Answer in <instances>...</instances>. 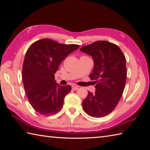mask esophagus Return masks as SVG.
<instances>
[{
    "instance_id": "1",
    "label": "esophagus",
    "mask_w": 150,
    "mask_h": 150,
    "mask_svg": "<svg viewBox=\"0 0 150 150\" xmlns=\"http://www.w3.org/2000/svg\"><path fill=\"white\" fill-rule=\"evenodd\" d=\"M72 89H73V90H77L79 89V86H77L73 85L72 86Z\"/></svg>"
}]
</instances>
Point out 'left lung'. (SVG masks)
Here are the masks:
<instances>
[{
  "label": "left lung",
  "instance_id": "obj_1",
  "mask_svg": "<svg viewBox=\"0 0 150 150\" xmlns=\"http://www.w3.org/2000/svg\"><path fill=\"white\" fill-rule=\"evenodd\" d=\"M80 51L93 59L90 77L96 84L95 92H88L82 107L88 115L103 117L115 108L122 95L127 75L125 56L119 46L104 40L82 47Z\"/></svg>",
  "mask_w": 150,
  "mask_h": 150
}]
</instances>
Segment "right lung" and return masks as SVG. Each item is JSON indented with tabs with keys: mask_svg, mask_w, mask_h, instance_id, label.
I'll return each mask as SVG.
<instances>
[{
	"mask_svg": "<svg viewBox=\"0 0 150 150\" xmlns=\"http://www.w3.org/2000/svg\"><path fill=\"white\" fill-rule=\"evenodd\" d=\"M79 47L76 44L43 39L28 48L22 67V80L28 100L37 112L50 116L61 110L71 87L57 84L54 74L62 60Z\"/></svg>",
	"mask_w": 150,
	"mask_h": 150,
	"instance_id": "obj_1",
	"label": "right lung"
}]
</instances>
